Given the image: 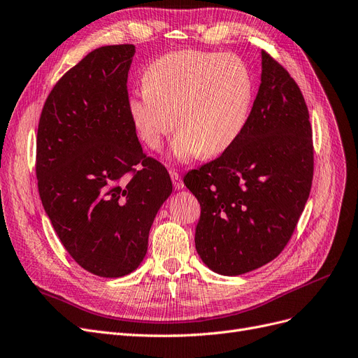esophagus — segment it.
Instances as JSON below:
<instances>
[{
  "instance_id": "esophagus-1",
  "label": "esophagus",
  "mask_w": 358,
  "mask_h": 358,
  "mask_svg": "<svg viewBox=\"0 0 358 358\" xmlns=\"http://www.w3.org/2000/svg\"><path fill=\"white\" fill-rule=\"evenodd\" d=\"M169 176H171V180H172V184H174V187H176L177 190H180V189L184 187L182 180H181V177H180V174H178L177 171H169Z\"/></svg>"
}]
</instances>
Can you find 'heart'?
<instances>
[{"instance_id":"1","label":"heart","mask_w":358,"mask_h":358,"mask_svg":"<svg viewBox=\"0 0 358 358\" xmlns=\"http://www.w3.org/2000/svg\"><path fill=\"white\" fill-rule=\"evenodd\" d=\"M143 85L128 100L137 136L159 150L176 121L172 155L180 161L229 150L243 132L254 101L248 64L230 52H168L145 68Z\"/></svg>"}]
</instances>
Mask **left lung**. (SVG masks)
<instances>
[{
    "label": "left lung",
    "mask_w": 358,
    "mask_h": 358,
    "mask_svg": "<svg viewBox=\"0 0 358 358\" xmlns=\"http://www.w3.org/2000/svg\"><path fill=\"white\" fill-rule=\"evenodd\" d=\"M261 84L241 137L184 177L201 203L196 250L224 275L257 270L292 237L311 190L313 129L294 78L261 51Z\"/></svg>",
    "instance_id": "8db88e82"
}]
</instances>
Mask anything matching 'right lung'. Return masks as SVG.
<instances>
[{"label":"right lung","instance_id":"add662e5","mask_svg":"<svg viewBox=\"0 0 358 358\" xmlns=\"http://www.w3.org/2000/svg\"><path fill=\"white\" fill-rule=\"evenodd\" d=\"M136 47L106 45L66 72L38 124L36 178L60 242L84 270L122 277L145 257L172 192L166 168L143 153L128 113Z\"/></svg>","mask_w":358,"mask_h":358}]
</instances>
